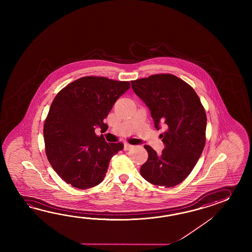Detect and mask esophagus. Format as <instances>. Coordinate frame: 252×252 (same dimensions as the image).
Wrapping results in <instances>:
<instances>
[{"mask_svg":"<svg viewBox=\"0 0 252 252\" xmlns=\"http://www.w3.org/2000/svg\"><path fill=\"white\" fill-rule=\"evenodd\" d=\"M132 145L128 144V143H125L124 144V150H130V149H132Z\"/></svg>","mask_w":252,"mask_h":252,"instance_id":"1","label":"esophagus"}]
</instances>
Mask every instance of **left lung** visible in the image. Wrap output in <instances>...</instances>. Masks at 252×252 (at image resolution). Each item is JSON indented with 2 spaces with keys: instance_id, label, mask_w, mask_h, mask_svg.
<instances>
[{
  "instance_id": "obj_1",
  "label": "left lung",
  "mask_w": 252,
  "mask_h": 252,
  "mask_svg": "<svg viewBox=\"0 0 252 252\" xmlns=\"http://www.w3.org/2000/svg\"><path fill=\"white\" fill-rule=\"evenodd\" d=\"M134 93L150 108L165 149L160 155L145 145L149 158L140 175L156 186L173 188L192 172L205 145L206 113L193 87L171 74L152 75L131 81Z\"/></svg>"
}]
</instances>
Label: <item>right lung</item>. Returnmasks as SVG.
<instances>
[{"label": "right lung", "mask_w": 252, "mask_h": 252, "mask_svg": "<svg viewBox=\"0 0 252 252\" xmlns=\"http://www.w3.org/2000/svg\"><path fill=\"white\" fill-rule=\"evenodd\" d=\"M129 87L127 81L84 76L70 83L54 98L43 128L45 151L64 182L87 189L104 179L109 162L123 150L124 143H107L94 129H107L103 120Z\"/></svg>", "instance_id": "1"}]
</instances>
